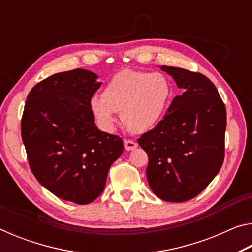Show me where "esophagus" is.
<instances>
[{"label":"esophagus","instance_id":"1","mask_svg":"<svg viewBox=\"0 0 252 252\" xmlns=\"http://www.w3.org/2000/svg\"><path fill=\"white\" fill-rule=\"evenodd\" d=\"M136 147H138V143L134 142L133 140H125V149L126 151L134 150Z\"/></svg>","mask_w":252,"mask_h":252}]
</instances>
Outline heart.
<instances>
[{
    "mask_svg": "<svg viewBox=\"0 0 252 252\" xmlns=\"http://www.w3.org/2000/svg\"><path fill=\"white\" fill-rule=\"evenodd\" d=\"M172 91L171 82L163 74L123 70L106 83L101 97H92L90 108L104 130L113 129L120 112L126 129L142 134L162 120Z\"/></svg>",
    "mask_w": 252,
    "mask_h": 252,
    "instance_id": "b5f03b06",
    "label": "heart"
}]
</instances>
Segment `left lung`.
<instances>
[{
  "mask_svg": "<svg viewBox=\"0 0 252 252\" xmlns=\"http://www.w3.org/2000/svg\"><path fill=\"white\" fill-rule=\"evenodd\" d=\"M183 93L156 127L138 139L149 158L147 179L158 198L185 202L208 187L222 167L227 112L206 75L162 65Z\"/></svg>",
  "mask_w": 252,
  "mask_h": 252,
  "instance_id": "left-lung-1",
  "label": "left lung"
}]
</instances>
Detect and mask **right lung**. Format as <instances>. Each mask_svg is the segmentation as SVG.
I'll return each mask as SVG.
<instances>
[{
	"instance_id": "1",
	"label": "right lung",
	"mask_w": 252,
	"mask_h": 252,
	"mask_svg": "<svg viewBox=\"0 0 252 252\" xmlns=\"http://www.w3.org/2000/svg\"><path fill=\"white\" fill-rule=\"evenodd\" d=\"M91 71L55 73L27 97L21 134L31 171L50 192L88 204L103 192L109 169L122 155L120 136L102 132L90 101L102 82Z\"/></svg>"
}]
</instances>
